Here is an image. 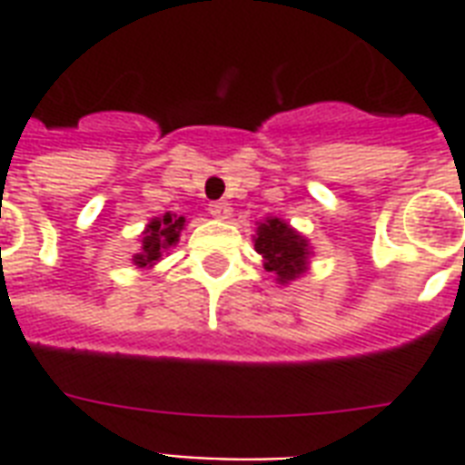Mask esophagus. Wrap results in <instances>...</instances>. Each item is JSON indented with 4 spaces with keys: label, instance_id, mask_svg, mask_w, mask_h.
Instances as JSON below:
<instances>
[{
    "label": "esophagus",
    "instance_id": "esophagus-1",
    "mask_svg": "<svg viewBox=\"0 0 465 465\" xmlns=\"http://www.w3.org/2000/svg\"><path fill=\"white\" fill-rule=\"evenodd\" d=\"M210 214L214 219H229L232 217V207H229V203H212Z\"/></svg>",
    "mask_w": 465,
    "mask_h": 465
}]
</instances>
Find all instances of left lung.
I'll return each instance as SVG.
<instances>
[{"label":"left lung","instance_id":"obj_1","mask_svg":"<svg viewBox=\"0 0 465 465\" xmlns=\"http://www.w3.org/2000/svg\"><path fill=\"white\" fill-rule=\"evenodd\" d=\"M253 246L262 255V268L275 275V282L282 287L309 272L313 246L284 219L265 217L258 222Z\"/></svg>","mask_w":465,"mask_h":465}]
</instances>
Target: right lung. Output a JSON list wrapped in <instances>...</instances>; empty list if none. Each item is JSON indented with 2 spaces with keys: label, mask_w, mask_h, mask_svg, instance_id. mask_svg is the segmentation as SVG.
Masks as SVG:
<instances>
[{
  "label": "right lung",
  "mask_w": 465,
  "mask_h": 465,
  "mask_svg": "<svg viewBox=\"0 0 465 465\" xmlns=\"http://www.w3.org/2000/svg\"><path fill=\"white\" fill-rule=\"evenodd\" d=\"M183 229H185V217H178L173 212H166L161 217L149 219V224L142 232L140 253L133 255L134 265L142 270L154 268L156 262L161 261V255L178 243Z\"/></svg>",
  "instance_id": "add662e5"
}]
</instances>
